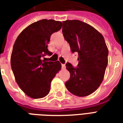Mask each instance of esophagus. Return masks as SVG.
Masks as SVG:
<instances>
[{
  "mask_svg": "<svg viewBox=\"0 0 123 123\" xmlns=\"http://www.w3.org/2000/svg\"><path fill=\"white\" fill-rule=\"evenodd\" d=\"M61 66H62V68L63 69H64V68H65V64H61Z\"/></svg>",
  "mask_w": 123,
  "mask_h": 123,
  "instance_id": "34e87169",
  "label": "esophagus"
}]
</instances>
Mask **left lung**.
<instances>
[{"label": "left lung", "instance_id": "8db88e82", "mask_svg": "<svg viewBox=\"0 0 123 123\" xmlns=\"http://www.w3.org/2000/svg\"><path fill=\"white\" fill-rule=\"evenodd\" d=\"M62 33L72 53L78 54L76 68L67 62L70 78L67 90L78 97L92 94L102 82L108 64V49L103 36L92 25L77 20L62 22Z\"/></svg>", "mask_w": 123, "mask_h": 123}]
</instances>
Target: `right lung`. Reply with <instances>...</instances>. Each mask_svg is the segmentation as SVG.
Returning a JSON list of instances; mask_svg holds the SVG:
<instances>
[{"label": "right lung", "instance_id": "add662e5", "mask_svg": "<svg viewBox=\"0 0 123 123\" xmlns=\"http://www.w3.org/2000/svg\"><path fill=\"white\" fill-rule=\"evenodd\" d=\"M62 25L61 22L54 20L37 21L20 33L14 44L10 59L12 72L18 85L30 98L45 97L51 81L61 68L59 61L46 62L42 57L52 55L47 49L51 35Z\"/></svg>", "mask_w": 123, "mask_h": 123}]
</instances>
